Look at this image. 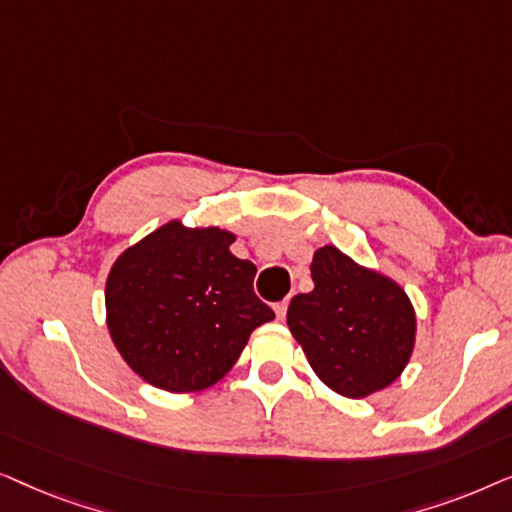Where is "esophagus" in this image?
<instances>
[{"label":"esophagus","instance_id":"obj_1","mask_svg":"<svg viewBox=\"0 0 512 512\" xmlns=\"http://www.w3.org/2000/svg\"><path fill=\"white\" fill-rule=\"evenodd\" d=\"M286 307H289V298H284L282 303H277V305H275V314H277V319H279V321H282V319L286 317Z\"/></svg>","mask_w":512,"mask_h":512}]
</instances>
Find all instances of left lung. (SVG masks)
Segmentation results:
<instances>
[{
  "label": "left lung",
  "mask_w": 512,
  "mask_h": 512,
  "mask_svg": "<svg viewBox=\"0 0 512 512\" xmlns=\"http://www.w3.org/2000/svg\"><path fill=\"white\" fill-rule=\"evenodd\" d=\"M314 289L291 298L286 324L326 387L347 398L387 389L408 366L417 317L408 293L326 244L314 251Z\"/></svg>",
  "instance_id": "8db88e82"
}]
</instances>
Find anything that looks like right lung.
Wrapping results in <instances>:
<instances>
[{"label":"right lung","instance_id":"right-lung-1","mask_svg":"<svg viewBox=\"0 0 512 512\" xmlns=\"http://www.w3.org/2000/svg\"><path fill=\"white\" fill-rule=\"evenodd\" d=\"M216 226H160L123 251L104 289L123 361L153 387L191 394L235 366L251 331L275 319L254 293L256 265L230 254Z\"/></svg>","mask_w":512,"mask_h":512}]
</instances>
